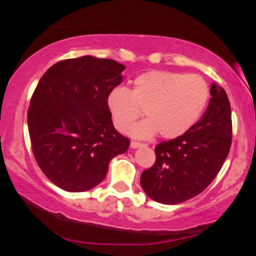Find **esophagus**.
Wrapping results in <instances>:
<instances>
[{
  "instance_id": "34e87169",
  "label": "esophagus",
  "mask_w": 256,
  "mask_h": 256,
  "mask_svg": "<svg viewBox=\"0 0 256 256\" xmlns=\"http://www.w3.org/2000/svg\"><path fill=\"white\" fill-rule=\"evenodd\" d=\"M130 146H131V148L136 149V148H138V146H144V144H143V143H140V142H137V140H132Z\"/></svg>"
}]
</instances>
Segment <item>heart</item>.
Masks as SVG:
<instances>
[{
	"mask_svg": "<svg viewBox=\"0 0 256 256\" xmlns=\"http://www.w3.org/2000/svg\"><path fill=\"white\" fill-rule=\"evenodd\" d=\"M208 98L210 88L201 76L149 71L132 80L131 90L113 88L106 104L116 130H128L143 110L148 119L134 125L131 136L149 138L158 132L164 138H176L196 124Z\"/></svg>",
	"mask_w": 256,
	"mask_h": 256,
	"instance_id": "heart-1",
	"label": "heart"
}]
</instances>
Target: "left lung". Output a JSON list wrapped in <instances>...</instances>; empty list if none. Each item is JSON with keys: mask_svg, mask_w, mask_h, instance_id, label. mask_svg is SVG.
<instances>
[{"mask_svg": "<svg viewBox=\"0 0 256 256\" xmlns=\"http://www.w3.org/2000/svg\"><path fill=\"white\" fill-rule=\"evenodd\" d=\"M210 96L204 114L189 131L155 146L156 160L140 176L142 189L154 201H186L204 192L222 167L232 142L231 107L216 83Z\"/></svg>", "mask_w": 256, "mask_h": 256, "instance_id": "8db88e82", "label": "left lung"}]
</instances>
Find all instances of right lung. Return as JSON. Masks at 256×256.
Here are the masks:
<instances>
[{"label":"right lung","instance_id":"1","mask_svg":"<svg viewBox=\"0 0 256 256\" xmlns=\"http://www.w3.org/2000/svg\"><path fill=\"white\" fill-rule=\"evenodd\" d=\"M124 64L94 56L58 61L38 82L28 110L38 166L61 189L80 192L104 180L110 161L130 140L114 128L106 98Z\"/></svg>","mask_w":256,"mask_h":256}]
</instances>
